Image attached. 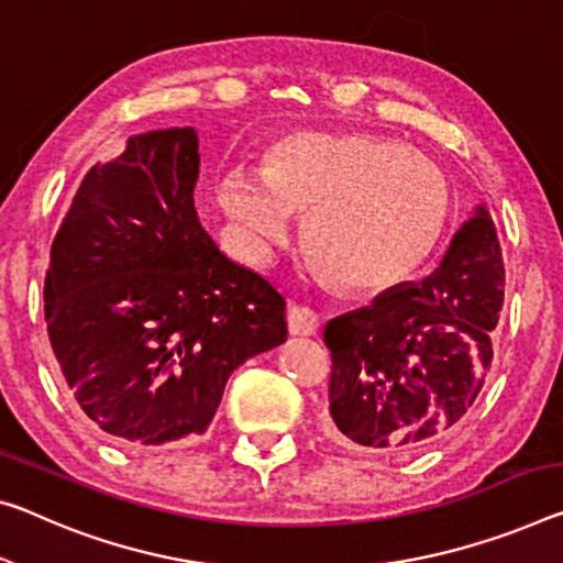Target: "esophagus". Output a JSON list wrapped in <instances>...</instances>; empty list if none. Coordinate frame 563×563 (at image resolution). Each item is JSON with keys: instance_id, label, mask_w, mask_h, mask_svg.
I'll return each mask as SVG.
<instances>
[{"instance_id": "obj_1", "label": "esophagus", "mask_w": 563, "mask_h": 563, "mask_svg": "<svg viewBox=\"0 0 563 563\" xmlns=\"http://www.w3.org/2000/svg\"><path fill=\"white\" fill-rule=\"evenodd\" d=\"M318 313L306 306H292L288 310V330L292 335H316L318 333Z\"/></svg>"}]
</instances>
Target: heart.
<instances>
[{"label": "heart", "mask_w": 563, "mask_h": 563, "mask_svg": "<svg viewBox=\"0 0 563 563\" xmlns=\"http://www.w3.org/2000/svg\"><path fill=\"white\" fill-rule=\"evenodd\" d=\"M218 200L257 255L288 240L292 212L302 238L335 283L388 290L421 271L451 218L441 167L394 140L298 135L265 157L263 173L233 167Z\"/></svg>", "instance_id": "b5f03b06"}]
</instances>
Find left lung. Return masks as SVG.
Returning <instances> with one entry per match:
<instances>
[{"label":"left lung","mask_w":563,"mask_h":563,"mask_svg":"<svg viewBox=\"0 0 563 563\" xmlns=\"http://www.w3.org/2000/svg\"><path fill=\"white\" fill-rule=\"evenodd\" d=\"M501 306V245L478 205L421 285H396L325 325L328 433L383 453L439 441L484 388Z\"/></svg>","instance_id":"8db88e82"}]
</instances>
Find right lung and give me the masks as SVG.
Wrapping results in <instances>:
<instances>
[{"instance_id": "right-lung-1", "label": "right lung", "mask_w": 563, "mask_h": 563, "mask_svg": "<svg viewBox=\"0 0 563 563\" xmlns=\"http://www.w3.org/2000/svg\"><path fill=\"white\" fill-rule=\"evenodd\" d=\"M192 128L95 165L44 278L52 351L79 408L128 449L208 431L240 363L285 343V298L222 255L195 212Z\"/></svg>"}]
</instances>
